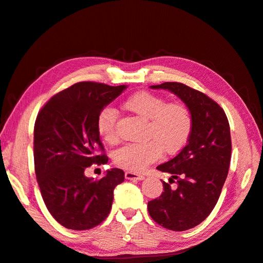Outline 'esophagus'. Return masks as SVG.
Masks as SVG:
<instances>
[{
    "mask_svg": "<svg viewBox=\"0 0 263 263\" xmlns=\"http://www.w3.org/2000/svg\"><path fill=\"white\" fill-rule=\"evenodd\" d=\"M125 178L127 180H130V181H140V180H144V176L142 174H138L136 172H133V171H126L125 172Z\"/></svg>",
    "mask_w": 263,
    "mask_h": 263,
    "instance_id": "1",
    "label": "esophagus"
}]
</instances>
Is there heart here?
Listing matches in <instances>:
<instances>
[{
  "label": "heart",
  "mask_w": 263,
  "mask_h": 263,
  "mask_svg": "<svg viewBox=\"0 0 263 263\" xmlns=\"http://www.w3.org/2000/svg\"><path fill=\"white\" fill-rule=\"evenodd\" d=\"M124 107L136 115L148 119L144 142L127 144L114 153V162L133 172L145 170L160 158L162 150L168 155L177 154L184 147L193 130V116L187 105L181 102H170L160 95L141 91L124 102ZM116 110L104 107L97 117V130L107 144L117 141Z\"/></svg>",
  "instance_id": "b5f03b06"
}]
</instances>
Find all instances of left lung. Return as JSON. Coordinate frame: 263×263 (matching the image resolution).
<instances>
[{
    "label": "left lung",
    "mask_w": 263,
    "mask_h": 263,
    "mask_svg": "<svg viewBox=\"0 0 263 263\" xmlns=\"http://www.w3.org/2000/svg\"><path fill=\"white\" fill-rule=\"evenodd\" d=\"M168 90L192 112L193 130L187 145L169 161L157 166L171 174L164 192L148 202V212L157 224L183 232L197 226L216 205L228 174L232 139L227 116L208 95L179 82L151 85ZM171 182L176 185L171 186Z\"/></svg>",
    "instance_id": "8db88e82"
}]
</instances>
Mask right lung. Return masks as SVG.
<instances>
[{"instance_id":"add662e5","label":"right lung","mask_w":263,"mask_h":263,"mask_svg":"<svg viewBox=\"0 0 263 263\" xmlns=\"http://www.w3.org/2000/svg\"><path fill=\"white\" fill-rule=\"evenodd\" d=\"M126 85L78 82L57 93L39 110L34 127V161L43 200L51 216L68 229L100 225L112 209L114 189L125 179L110 169L99 180L84 172L108 158L97 130L102 108Z\"/></svg>"}]
</instances>
